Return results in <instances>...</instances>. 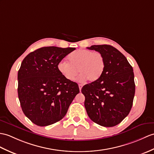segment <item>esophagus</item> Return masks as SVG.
Wrapping results in <instances>:
<instances>
[{
    "instance_id": "1",
    "label": "esophagus",
    "mask_w": 154,
    "mask_h": 154,
    "mask_svg": "<svg viewBox=\"0 0 154 154\" xmlns=\"http://www.w3.org/2000/svg\"><path fill=\"white\" fill-rule=\"evenodd\" d=\"M82 87H83V85H81V84H79V90H80V91H81V89H82Z\"/></svg>"
}]
</instances>
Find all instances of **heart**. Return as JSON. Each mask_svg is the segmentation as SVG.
Listing matches in <instances>:
<instances>
[{
	"label": "heart",
	"instance_id": "heart-1",
	"mask_svg": "<svg viewBox=\"0 0 154 154\" xmlns=\"http://www.w3.org/2000/svg\"><path fill=\"white\" fill-rule=\"evenodd\" d=\"M69 63L61 61L58 69L61 75L68 81H73L78 74L81 75L78 80L90 82L98 80L105 69L104 56L100 52L79 49L71 52L67 57Z\"/></svg>",
	"mask_w": 154,
	"mask_h": 154
}]
</instances>
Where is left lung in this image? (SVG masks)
Listing matches in <instances>:
<instances>
[{"mask_svg": "<svg viewBox=\"0 0 154 154\" xmlns=\"http://www.w3.org/2000/svg\"><path fill=\"white\" fill-rule=\"evenodd\" d=\"M87 48L101 52L106 66L98 80L82 88L86 111L90 119L100 125L116 126L128 115L133 106L135 93L133 67L112 46L92 45Z\"/></svg>", "mask_w": 154, "mask_h": 154, "instance_id": "1", "label": "left lung"}]
</instances>
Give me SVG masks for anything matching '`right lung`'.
<instances>
[{
    "instance_id": "add662e5",
    "label": "right lung",
    "mask_w": 154,
    "mask_h": 154,
    "mask_svg": "<svg viewBox=\"0 0 154 154\" xmlns=\"http://www.w3.org/2000/svg\"><path fill=\"white\" fill-rule=\"evenodd\" d=\"M75 50L42 47L29 54L21 62L17 73L19 100L25 116L38 126L62 119L79 92L77 83L66 80L58 69L62 60Z\"/></svg>"
}]
</instances>
